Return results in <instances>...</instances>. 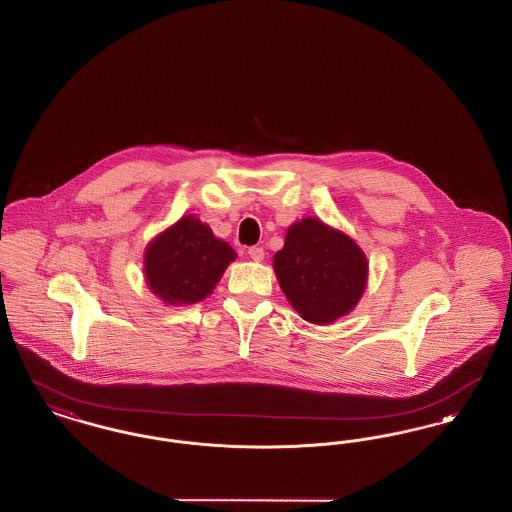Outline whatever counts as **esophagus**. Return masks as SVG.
Wrapping results in <instances>:
<instances>
[{"instance_id": "esophagus-1", "label": "esophagus", "mask_w": 512, "mask_h": 512, "mask_svg": "<svg viewBox=\"0 0 512 512\" xmlns=\"http://www.w3.org/2000/svg\"><path fill=\"white\" fill-rule=\"evenodd\" d=\"M249 257L255 261V263H261L265 259V249L263 247H251L249 251Z\"/></svg>"}]
</instances>
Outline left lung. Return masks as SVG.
Here are the masks:
<instances>
[{"label":"left lung","mask_w":512,"mask_h":512,"mask_svg":"<svg viewBox=\"0 0 512 512\" xmlns=\"http://www.w3.org/2000/svg\"><path fill=\"white\" fill-rule=\"evenodd\" d=\"M272 267L286 300L313 325H331L354 311L369 276L360 245L315 216L288 228Z\"/></svg>","instance_id":"1"}]
</instances>
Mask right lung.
Listing matches in <instances>:
<instances>
[{
	"mask_svg": "<svg viewBox=\"0 0 512 512\" xmlns=\"http://www.w3.org/2000/svg\"><path fill=\"white\" fill-rule=\"evenodd\" d=\"M236 251L212 234L195 214L152 238L145 249L143 272L152 294L166 305H191L211 296Z\"/></svg>",
	"mask_w": 512,
	"mask_h": 512,
	"instance_id": "obj_1",
	"label": "right lung"
}]
</instances>
